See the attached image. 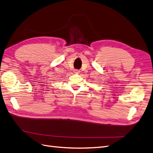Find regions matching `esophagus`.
<instances>
[{
  "label": "esophagus",
  "instance_id": "34e87169",
  "mask_svg": "<svg viewBox=\"0 0 153 153\" xmlns=\"http://www.w3.org/2000/svg\"><path fill=\"white\" fill-rule=\"evenodd\" d=\"M74 73H76V74H79V70H74Z\"/></svg>",
  "mask_w": 153,
  "mask_h": 153
}]
</instances>
